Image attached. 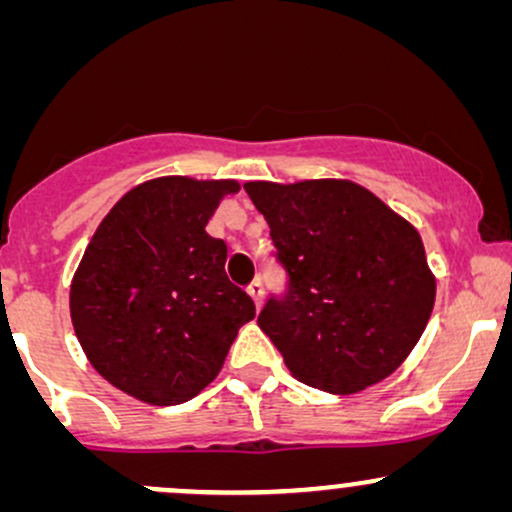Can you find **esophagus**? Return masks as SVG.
Masks as SVG:
<instances>
[{
  "mask_svg": "<svg viewBox=\"0 0 512 512\" xmlns=\"http://www.w3.org/2000/svg\"><path fill=\"white\" fill-rule=\"evenodd\" d=\"M248 293H250V298H252V301H255V308L260 310V308H262V301H264V289H262V281H260V279H255V281H252V284L248 286Z\"/></svg>",
  "mask_w": 512,
  "mask_h": 512,
  "instance_id": "obj_1",
  "label": "esophagus"
}]
</instances>
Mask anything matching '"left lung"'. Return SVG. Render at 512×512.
<instances>
[{"label": "left lung", "mask_w": 512, "mask_h": 512, "mask_svg": "<svg viewBox=\"0 0 512 512\" xmlns=\"http://www.w3.org/2000/svg\"><path fill=\"white\" fill-rule=\"evenodd\" d=\"M289 272L257 325L296 380L354 395L407 361L436 303L419 231L342 178L245 182Z\"/></svg>", "instance_id": "obj_1"}]
</instances>
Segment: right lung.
Masks as SVG:
<instances>
[{
	"label": "right lung",
	"instance_id": "add662e5",
	"mask_svg": "<svg viewBox=\"0 0 512 512\" xmlns=\"http://www.w3.org/2000/svg\"><path fill=\"white\" fill-rule=\"evenodd\" d=\"M238 190V180H146L86 245L69 289L72 325L88 363L125 395L158 407L199 395L255 317L223 269L226 243L204 231Z\"/></svg>",
	"mask_w": 512,
	"mask_h": 512
}]
</instances>
